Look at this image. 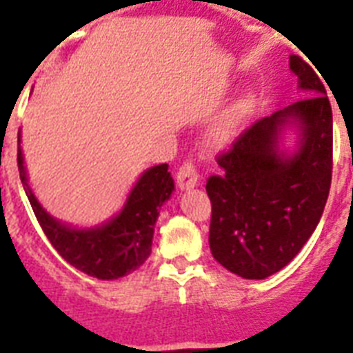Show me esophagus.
<instances>
[{
    "label": "esophagus",
    "mask_w": 353,
    "mask_h": 353,
    "mask_svg": "<svg viewBox=\"0 0 353 353\" xmlns=\"http://www.w3.org/2000/svg\"><path fill=\"white\" fill-rule=\"evenodd\" d=\"M199 183V172L192 161H185L177 170V186L181 190H190Z\"/></svg>",
    "instance_id": "esophagus-1"
}]
</instances>
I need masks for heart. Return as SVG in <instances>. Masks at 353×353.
Listing matches in <instances>:
<instances>
[{"label":"heart","mask_w":353,"mask_h":353,"mask_svg":"<svg viewBox=\"0 0 353 353\" xmlns=\"http://www.w3.org/2000/svg\"><path fill=\"white\" fill-rule=\"evenodd\" d=\"M252 112H254V101L250 97H241L236 103H232L230 107L226 108L206 130V147L212 148V150H223V148L228 147L239 136V132L243 130L246 119L252 116Z\"/></svg>","instance_id":"obj_1"}]
</instances>
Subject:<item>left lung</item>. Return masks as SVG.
<instances>
[{
	"label": "left lung",
	"instance_id": "obj_1",
	"mask_svg": "<svg viewBox=\"0 0 353 353\" xmlns=\"http://www.w3.org/2000/svg\"><path fill=\"white\" fill-rule=\"evenodd\" d=\"M299 88L310 92L246 128L219 154L210 176V250L243 279H265L285 268L316 230L332 183V107L314 68L290 56ZM300 128L294 154L279 148L282 130Z\"/></svg>",
	"mask_w": 353,
	"mask_h": 353
}]
</instances>
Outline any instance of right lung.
<instances>
[{
  "label": "right lung",
  "instance_id": "1",
  "mask_svg": "<svg viewBox=\"0 0 353 353\" xmlns=\"http://www.w3.org/2000/svg\"><path fill=\"white\" fill-rule=\"evenodd\" d=\"M18 168L37 223L50 245L68 265L87 276L108 281L127 276L139 268L150 256L159 208L174 190V179L167 163L143 172L123 210L110 221L96 228H72L63 225L39 205L28 186L19 136Z\"/></svg>",
  "mask_w": 353,
  "mask_h": 353
}]
</instances>
